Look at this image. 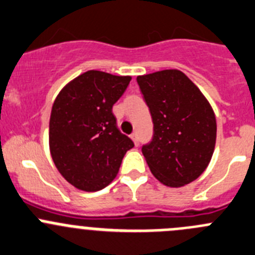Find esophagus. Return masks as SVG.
Returning <instances> with one entry per match:
<instances>
[{
	"label": "esophagus",
	"mask_w": 255,
	"mask_h": 255,
	"mask_svg": "<svg viewBox=\"0 0 255 255\" xmlns=\"http://www.w3.org/2000/svg\"><path fill=\"white\" fill-rule=\"evenodd\" d=\"M131 139H132V141H134V144L137 146V145H139V136H137L136 132L131 134Z\"/></svg>",
	"instance_id": "1"
}]
</instances>
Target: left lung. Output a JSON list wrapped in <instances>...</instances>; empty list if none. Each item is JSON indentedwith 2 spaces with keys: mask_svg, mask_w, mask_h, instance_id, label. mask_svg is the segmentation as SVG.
Segmentation results:
<instances>
[{
  "mask_svg": "<svg viewBox=\"0 0 255 255\" xmlns=\"http://www.w3.org/2000/svg\"><path fill=\"white\" fill-rule=\"evenodd\" d=\"M154 124L142 154L161 184L180 188L204 173L217 140L214 111L195 84L179 70L137 76Z\"/></svg>",
  "mask_w": 255,
  "mask_h": 255,
  "instance_id": "obj_1",
  "label": "left lung"
}]
</instances>
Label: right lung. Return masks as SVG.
I'll return each mask as SVG.
<instances>
[{
  "label": "right lung",
  "mask_w": 255,
  "mask_h": 255,
  "mask_svg": "<svg viewBox=\"0 0 255 255\" xmlns=\"http://www.w3.org/2000/svg\"><path fill=\"white\" fill-rule=\"evenodd\" d=\"M130 76L90 70L70 81L55 99L48 142L57 170L75 188L98 191L119 173L124 155L134 147L116 126L113 105Z\"/></svg>",
  "instance_id": "1"
}]
</instances>
